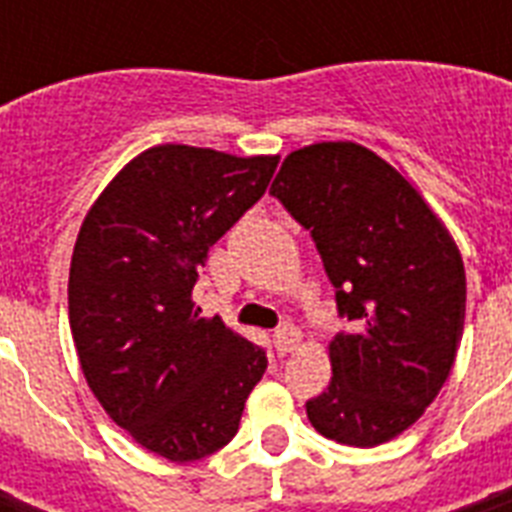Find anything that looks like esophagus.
I'll use <instances>...</instances> for the list:
<instances>
[{
	"mask_svg": "<svg viewBox=\"0 0 512 512\" xmlns=\"http://www.w3.org/2000/svg\"><path fill=\"white\" fill-rule=\"evenodd\" d=\"M297 345H300V332H297L292 324H284V327H279L273 332V348L279 350L281 356H284V353H292Z\"/></svg>",
	"mask_w": 512,
	"mask_h": 512,
	"instance_id": "esophagus-1",
	"label": "esophagus"
}]
</instances>
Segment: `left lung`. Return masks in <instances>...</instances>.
Returning <instances> with one entry per match:
<instances>
[{
    "instance_id": "left-lung-1",
    "label": "left lung",
    "mask_w": 512,
    "mask_h": 512,
    "mask_svg": "<svg viewBox=\"0 0 512 512\" xmlns=\"http://www.w3.org/2000/svg\"><path fill=\"white\" fill-rule=\"evenodd\" d=\"M271 193L311 233L350 332L329 342L332 382L305 404L321 436L385 444L420 420L452 372L465 268L433 209L356 143L289 154Z\"/></svg>"
}]
</instances>
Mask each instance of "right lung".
Wrapping results in <instances>:
<instances>
[{"label": "right lung", "instance_id": "obj_1", "mask_svg": "<svg viewBox=\"0 0 512 512\" xmlns=\"http://www.w3.org/2000/svg\"><path fill=\"white\" fill-rule=\"evenodd\" d=\"M276 164L148 148L100 193L76 239L68 321L87 385L119 428L172 462L223 449L268 366L260 345L201 319L191 297L209 247L260 201Z\"/></svg>", "mask_w": 512, "mask_h": 512}]
</instances>
